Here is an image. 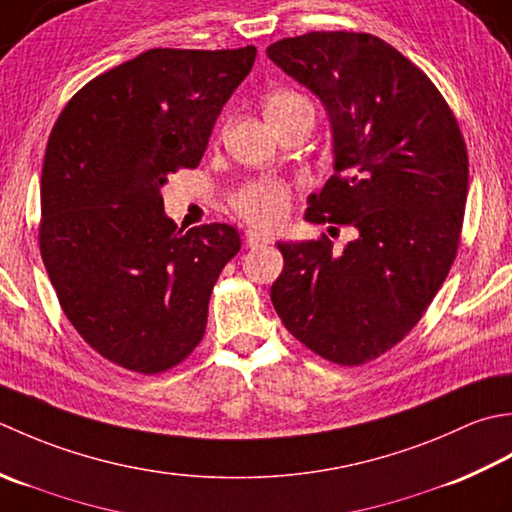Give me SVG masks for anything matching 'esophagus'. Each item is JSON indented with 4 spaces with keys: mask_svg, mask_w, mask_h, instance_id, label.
Instances as JSON below:
<instances>
[{
    "mask_svg": "<svg viewBox=\"0 0 512 512\" xmlns=\"http://www.w3.org/2000/svg\"><path fill=\"white\" fill-rule=\"evenodd\" d=\"M245 243H247V247H263V245L274 243V238L265 232H260V229H247Z\"/></svg>",
    "mask_w": 512,
    "mask_h": 512,
    "instance_id": "34e87169",
    "label": "esophagus"
}]
</instances>
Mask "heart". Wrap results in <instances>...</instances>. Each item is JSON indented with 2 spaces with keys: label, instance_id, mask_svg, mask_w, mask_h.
Returning a JSON list of instances; mask_svg holds the SVG:
<instances>
[{
  "label": "heart",
  "instance_id": "1",
  "mask_svg": "<svg viewBox=\"0 0 512 512\" xmlns=\"http://www.w3.org/2000/svg\"><path fill=\"white\" fill-rule=\"evenodd\" d=\"M302 103H309L294 90H276L265 99L267 119L285 117ZM234 212L247 223L258 227H276L287 218L291 207V194L280 181L260 179L241 187L232 198Z\"/></svg>",
  "mask_w": 512,
  "mask_h": 512
}]
</instances>
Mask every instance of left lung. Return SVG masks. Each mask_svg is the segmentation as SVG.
Returning <instances> with one entry per match:
<instances>
[{
	"instance_id": "8db88e82",
	"label": "left lung",
	"mask_w": 512,
	"mask_h": 512,
	"mask_svg": "<svg viewBox=\"0 0 512 512\" xmlns=\"http://www.w3.org/2000/svg\"><path fill=\"white\" fill-rule=\"evenodd\" d=\"M267 57L325 103L333 174L309 196V223L358 229L344 252L327 236L278 243L271 302L320 358L356 367L395 347L448 276L468 192L466 143L424 72L369 33L280 39Z\"/></svg>"
}]
</instances>
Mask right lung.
<instances>
[{"mask_svg":"<svg viewBox=\"0 0 512 512\" xmlns=\"http://www.w3.org/2000/svg\"><path fill=\"white\" fill-rule=\"evenodd\" d=\"M256 48H152L88 81L50 132L39 249L59 305L103 358L143 375L183 362L241 249L225 223L176 229L161 187L196 168Z\"/></svg>","mask_w":512,"mask_h":512,"instance_id":"add662e5","label":"right lung"}]
</instances>
